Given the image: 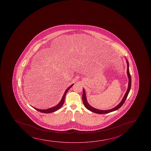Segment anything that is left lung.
I'll return each mask as SVG.
<instances>
[{
  "label": "left lung",
  "instance_id": "1",
  "mask_svg": "<svg viewBox=\"0 0 151 151\" xmlns=\"http://www.w3.org/2000/svg\"><path fill=\"white\" fill-rule=\"evenodd\" d=\"M126 59V63H127V76H128V78H129V84H128V88L126 91V93L124 95L123 99L119 103V105H117L116 107H115L113 109H107V110H101V109H95L93 107L91 106L87 102V101L86 96V93H85V89L83 88V96H82V99H83V102L84 103V106L87 109H88L90 111L94 112L97 114H106V113H109L110 112H112V111H115L117 110L118 109H119L123 105L127 97L129 95V92L130 91L131 87V76L130 73H129V63L128 62L127 60Z\"/></svg>",
  "mask_w": 151,
  "mask_h": 151
}]
</instances>
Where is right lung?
<instances>
[{
    "label": "right lung",
    "instance_id": "right-lung-1",
    "mask_svg": "<svg viewBox=\"0 0 151 151\" xmlns=\"http://www.w3.org/2000/svg\"><path fill=\"white\" fill-rule=\"evenodd\" d=\"M74 84H72L70 86L68 87V88L66 89V90L65 91V93H64L63 96L62 97V99L61 101H60V103L58 104H57V105H56L55 106L52 107L50 109H36L34 107V109L37 110L38 111H40V112H42V113H52V112H54V111H57V110H58L59 109L63 106V105L64 104L65 101V96L66 95L67 91L69 90L73 85Z\"/></svg>",
    "mask_w": 151,
    "mask_h": 151
}]
</instances>
